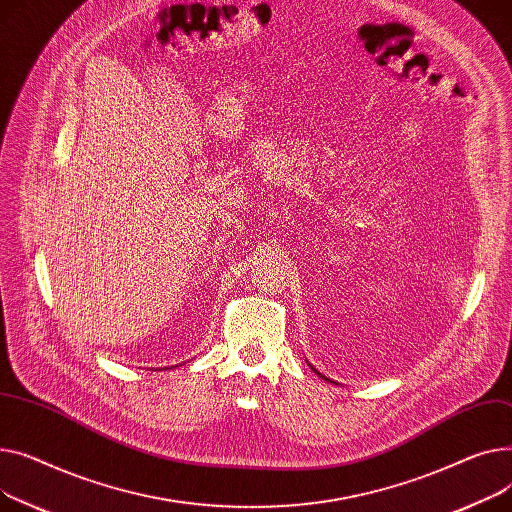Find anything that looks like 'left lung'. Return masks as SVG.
<instances>
[{
    "label": "left lung",
    "mask_w": 512,
    "mask_h": 512,
    "mask_svg": "<svg viewBox=\"0 0 512 512\" xmlns=\"http://www.w3.org/2000/svg\"><path fill=\"white\" fill-rule=\"evenodd\" d=\"M306 362H308V359H306ZM308 366H310V368H312V370H314V372H316V374H318V376H320V378H324V380H328V382H333V384H337V382H335V380H330V378H326V376H322V374H320V372H318V370H316V368H314V366H312V364H310V362H308Z\"/></svg>",
    "instance_id": "obj_1"
}]
</instances>
